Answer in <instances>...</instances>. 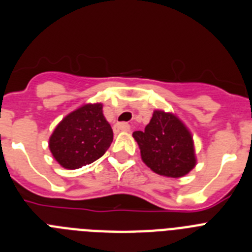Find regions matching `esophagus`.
<instances>
[{
  "instance_id": "34e87169",
  "label": "esophagus",
  "mask_w": 252,
  "mask_h": 252,
  "mask_svg": "<svg viewBox=\"0 0 252 252\" xmlns=\"http://www.w3.org/2000/svg\"><path fill=\"white\" fill-rule=\"evenodd\" d=\"M130 125L126 124V122H120V124H116L115 126H113V131H115L116 133L120 132V131H130Z\"/></svg>"
}]
</instances>
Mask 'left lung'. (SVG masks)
Here are the masks:
<instances>
[{
  "mask_svg": "<svg viewBox=\"0 0 252 252\" xmlns=\"http://www.w3.org/2000/svg\"><path fill=\"white\" fill-rule=\"evenodd\" d=\"M142 161L159 175L180 178L195 166L192 133L173 113L154 111L144 131H135Z\"/></svg>",
  "mask_w": 252,
  "mask_h": 252,
  "instance_id": "left-lung-1",
  "label": "left lung"
}]
</instances>
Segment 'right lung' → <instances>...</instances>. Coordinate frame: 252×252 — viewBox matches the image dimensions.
Segmentation results:
<instances>
[{
    "label": "right lung",
    "mask_w": 252,
    "mask_h": 252,
    "mask_svg": "<svg viewBox=\"0 0 252 252\" xmlns=\"http://www.w3.org/2000/svg\"><path fill=\"white\" fill-rule=\"evenodd\" d=\"M102 103H88L65 116L49 139L54 159L65 169H79L103 155L113 140Z\"/></svg>",
    "instance_id": "1"
}]
</instances>
